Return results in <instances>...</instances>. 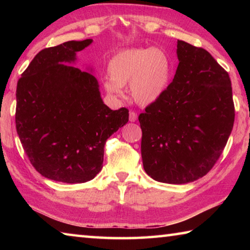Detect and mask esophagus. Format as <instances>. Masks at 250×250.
<instances>
[{
    "instance_id": "1",
    "label": "esophagus",
    "mask_w": 250,
    "mask_h": 250,
    "mask_svg": "<svg viewBox=\"0 0 250 250\" xmlns=\"http://www.w3.org/2000/svg\"><path fill=\"white\" fill-rule=\"evenodd\" d=\"M137 119H138V115H137V113H135L134 111H130V112H129V120H130L131 122H134V121H137Z\"/></svg>"
}]
</instances>
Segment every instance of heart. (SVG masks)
<instances>
[{
  "label": "heart",
  "instance_id": "1",
  "mask_svg": "<svg viewBox=\"0 0 250 250\" xmlns=\"http://www.w3.org/2000/svg\"><path fill=\"white\" fill-rule=\"evenodd\" d=\"M108 74L104 87L109 95L122 97V87L130 83L135 103L149 105L167 90L172 65L167 55L159 48H131L121 50L110 59Z\"/></svg>",
  "mask_w": 250,
  "mask_h": 250
}]
</instances>
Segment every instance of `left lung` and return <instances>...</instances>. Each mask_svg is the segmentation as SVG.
<instances>
[{
    "instance_id": "obj_1",
    "label": "left lung",
    "mask_w": 250,
    "mask_h": 250,
    "mask_svg": "<svg viewBox=\"0 0 250 250\" xmlns=\"http://www.w3.org/2000/svg\"><path fill=\"white\" fill-rule=\"evenodd\" d=\"M179 66L167 90L139 116L143 167L152 179L186 184L210 171L235 120L231 83L213 56L177 41Z\"/></svg>"
}]
</instances>
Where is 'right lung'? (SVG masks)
I'll use <instances>...</instances> for the list:
<instances>
[{
    "label": "right lung",
    "instance_id": "obj_1",
    "mask_svg": "<svg viewBox=\"0 0 250 250\" xmlns=\"http://www.w3.org/2000/svg\"><path fill=\"white\" fill-rule=\"evenodd\" d=\"M92 40L69 41L34 57L16 88V130L25 153L46 179L84 183L103 168L104 143L129 121L125 108L104 104L99 83L71 65Z\"/></svg>",
    "mask_w": 250,
    "mask_h": 250
}]
</instances>
